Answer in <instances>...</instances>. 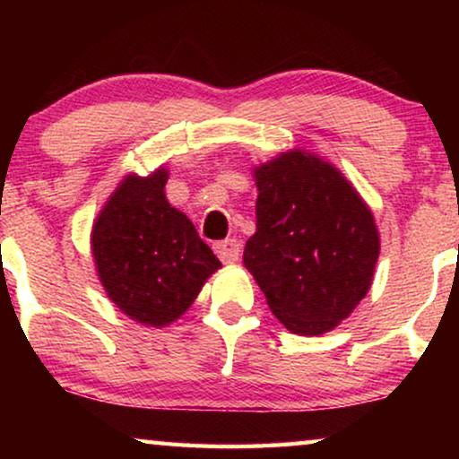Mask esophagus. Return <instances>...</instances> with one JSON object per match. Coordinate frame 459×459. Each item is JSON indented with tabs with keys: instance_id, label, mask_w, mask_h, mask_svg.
<instances>
[{
	"instance_id": "1",
	"label": "esophagus",
	"mask_w": 459,
	"mask_h": 459,
	"mask_svg": "<svg viewBox=\"0 0 459 459\" xmlns=\"http://www.w3.org/2000/svg\"><path fill=\"white\" fill-rule=\"evenodd\" d=\"M217 255L219 259H221L223 263H236L238 259H240V242L234 240V238H228V240L219 242L217 244Z\"/></svg>"
}]
</instances>
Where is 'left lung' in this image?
<instances>
[{
  "instance_id": "obj_1",
  "label": "left lung",
  "mask_w": 459,
  "mask_h": 459,
  "mask_svg": "<svg viewBox=\"0 0 459 459\" xmlns=\"http://www.w3.org/2000/svg\"><path fill=\"white\" fill-rule=\"evenodd\" d=\"M256 231L244 265L288 330L317 336L347 319L372 286L374 215L334 165L305 150L255 169Z\"/></svg>"
}]
</instances>
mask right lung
<instances>
[{"instance_id":"1","label":"right lung","mask_w":459,"mask_h":459,"mask_svg":"<svg viewBox=\"0 0 459 459\" xmlns=\"http://www.w3.org/2000/svg\"><path fill=\"white\" fill-rule=\"evenodd\" d=\"M167 169L127 175L93 223L91 255L106 294L137 324L165 328L184 316L221 267L165 196Z\"/></svg>"}]
</instances>
